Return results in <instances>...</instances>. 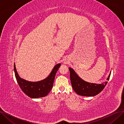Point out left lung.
I'll return each mask as SVG.
<instances>
[{"instance_id":"obj_1","label":"left lung","mask_w":124,"mask_h":124,"mask_svg":"<svg viewBox=\"0 0 124 124\" xmlns=\"http://www.w3.org/2000/svg\"><path fill=\"white\" fill-rule=\"evenodd\" d=\"M70 80L74 92L78 95L85 96H93L100 93L107 85L108 82L101 84L89 83L84 81L77 74L75 71L70 67ZM111 71L107 78L108 81Z\"/></svg>"}]
</instances>
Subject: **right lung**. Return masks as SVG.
<instances>
[{"label":"right lung","mask_w":124,"mask_h":124,"mask_svg":"<svg viewBox=\"0 0 124 124\" xmlns=\"http://www.w3.org/2000/svg\"><path fill=\"white\" fill-rule=\"evenodd\" d=\"M61 64H56L49 75L44 79L36 82L29 81L19 77L14 63V71L16 81L23 92L31 99H37L46 96L53 87L57 71Z\"/></svg>","instance_id":"obj_1"}]
</instances>
